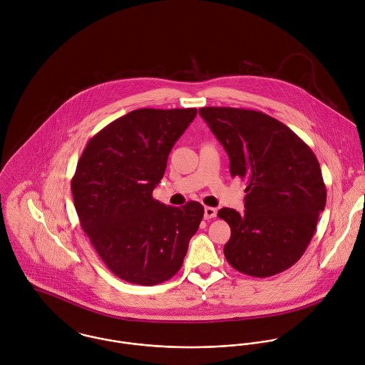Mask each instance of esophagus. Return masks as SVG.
Returning a JSON list of instances; mask_svg holds the SVG:
<instances>
[{"label": "esophagus", "instance_id": "obj_1", "mask_svg": "<svg viewBox=\"0 0 365 365\" xmlns=\"http://www.w3.org/2000/svg\"><path fill=\"white\" fill-rule=\"evenodd\" d=\"M216 213H217V209L212 208V207H205V219L216 217Z\"/></svg>", "mask_w": 365, "mask_h": 365}]
</instances>
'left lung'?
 Wrapping results in <instances>:
<instances>
[{
  "label": "left lung",
  "instance_id": "8db88e82",
  "mask_svg": "<svg viewBox=\"0 0 365 365\" xmlns=\"http://www.w3.org/2000/svg\"><path fill=\"white\" fill-rule=\"evenodd\" d=\"M200 115L225 148L230 175L246 181L245 213L217 212L232 230L226 260L259 278L288 269L304 256L326 205L317 158L287 125L259 110L205 106Z\"/></svg>",
  "mask_w": 365,
  "mask_h": 365
}]
</instances>
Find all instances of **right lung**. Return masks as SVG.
<instances>
[{
    "label": "right lung",
    "instance_id": "obj_1",
    "mask_svg": "<svg viewBox=\"0 0 365 365\" xmlns=\"http://www.w3.org/2000/svg\"><path fill=\"white\" fill-rule=\"evenodd\" d=\"M195 108H142L93 136L76 168L71 192L80 225L105 265L120 279L152 287L181 268L204 207L153 198L167 158Z\"/></svg>",
    "mask_w": 365,
    "mask_h": 365
}]
</instances>
